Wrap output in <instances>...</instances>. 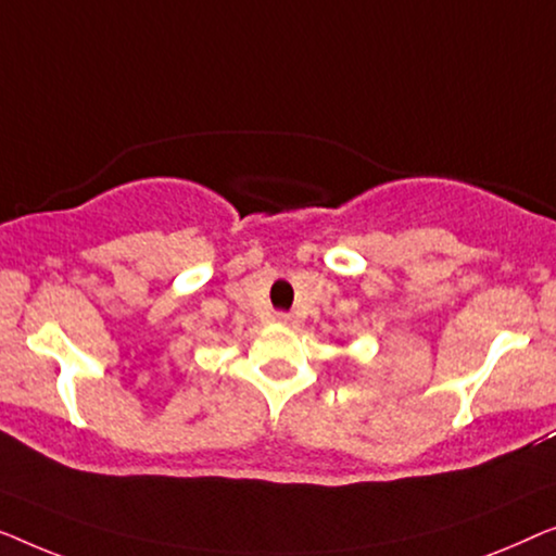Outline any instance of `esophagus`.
Wrapping results in <instances>:
<instances>
[{"mask_svg": "<svg viewBox=\"0 0 556 556\" xmlns=\"http://www.w3.org/2000/svg\"><path fill=\"white\" fill-rule=\"evenodd\" d=\"M277 323L281 325H294V317L289 312H277Z\"/></svg>", "mask_w": 556, "mask_h": 556, "instance_id": "esophagus-1", "label": "esophagus"}]
</instances>
